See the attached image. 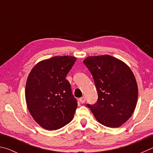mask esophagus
Instances as JSON below:
<instances>
[{"mask_svg":"<svg viewBox=\"0 0 153 153\" xmlns=\"http://www.w3.org/2000/svg\"><path fill=\"white\" fill-rule=\"evenodd\" d=\"M85 101H86V98H85V97H82L79 99V101L81 103H84L85 102Z\"/></svg>","mask_w":153,"mask_h":153,"instance_id":"34e87169","label":"esophagus"}]
</instances>
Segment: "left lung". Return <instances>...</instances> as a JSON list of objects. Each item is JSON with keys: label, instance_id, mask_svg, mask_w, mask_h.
<instances>
[{"label": "left lung", "instance_id": "8db88e82", "mask_svg": "<svg viewBox=\"0 0 153 153\" xmlns=\"http://www.w3.org/2000/svg\"><path fill=\"white\" fill-rule=\"evenodd\" d=\"M83 63L91 73L98 100L87 107L103 126L117 128L132 116L138 100V85L126 64L111 56H89Z\"/></svg>", "mask_w": 153, "mask_h": 153}]
</instances>
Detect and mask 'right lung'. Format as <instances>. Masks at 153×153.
Listing matches in <instances>:
<instances>
[{
  "label": "right lung",
  "mask_w": 153,
  "mask_h": 153,
  "mask_svg": "<svg viewBox=\"0 0 153 153\" xmlns=\"http://www.w3.org/2000/svg\"><path fill=\"white\" fill-rule=\"evenodd\" d=\"M76 60L74 56H64L40 61L27 77V108L35 121L45 130L60 129L73 118L78 105L66 76Z\"/></svg>",
  "instance_id": "obj_1"
}]
</instances>
